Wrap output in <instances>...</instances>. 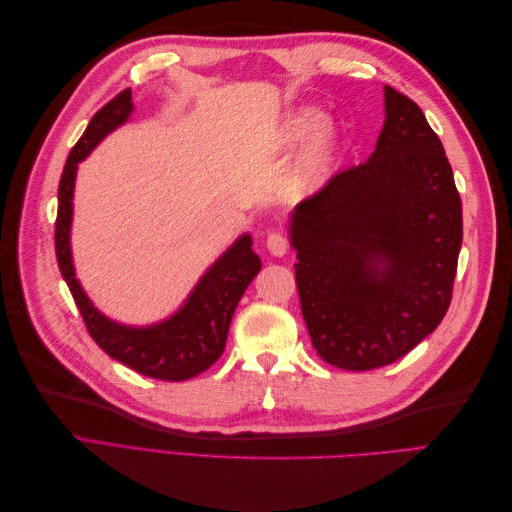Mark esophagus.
I'll use <instances>...</instances> for the list:
<instances>
[{"mask_svg": "<svg viewBox=\"0 0 512 512\" xmlns=\"http://www.w3.org/2000/svg\"><path fill=\"white\" fill-rule=\"evenodd\" d=\"M267 250L271 252V256L282 258L288 252V239L282 235V232H271L267 237Z\"/></svg>", "mask_w": 512, "mask_h": 512, "instance_id": "esophagus-1", "label": "esophagus"}]
</instances>
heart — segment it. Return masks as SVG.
<instances>
[{
  "label": "heart",
  "instance_id": "obj_1",
  "mask_svg": "<svg viewBox=\"0 0 512 512\" xmlns=\"http://www.w3.org/2000/svg\"><path fill=\"white\" fill-rule=\"evenodd\" d=\"M324 126V113L316 106H301L292 111L282 128V141L286 147H299L307 138H312ZM337 156V138L331 130H322L314 143L309 145L301 164L294 170V185L301 192H316L320 185L327 183L333 173Z\"/></svg>",
  "mask_w": 512,
  "mask_h": 512
}]
</instances>
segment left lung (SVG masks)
I'll use <instances>...</instances> for the list:
<instances>
[{
    "label": "left lung",
    "mask_w": 512,
    "mask_h": 512,
    "mask_svg": "<svg viewBox=\"0 0 512 512\" xmlns=\"http://www.w3.org/2000/svg\"><path fill=\"white\" fill-rule=\"evenodd\" d=\"M288 239L320 359L376 369L436 331L451 305L463 218L453 168L421 108L384 85L374 153L294 207Z\"/></svg>",
    "instance_id": "1"
}]
</instances>
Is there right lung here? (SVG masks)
I'll use <instances>...</instances> for the list:
<instances>
[{"mask_svg": "<svg viewBox=\"0 0 512 512\" xmlns=\"http://www.w3.org/2000/svg\"><path fill=\"white\" fill-rule=\"evenodd\" d=\"M132 111V91L123 89L91 117L79 143L72 147L59 181L55 252L59 271L94 342L108 356L138 374L179 382L203 374L220 359L232 314L245 288L258 275L262 262L252 250V235L245 232L203 273L175 314L149 327H130V324L115 322L91 303L81 282L76 280L70 247L76 170L108 134L130 119Z\"/></svg>", "mask_w": 512, "mask_h": 512, "instance_id": "right-lung-1", "label": "right lung"}]
</instances>
